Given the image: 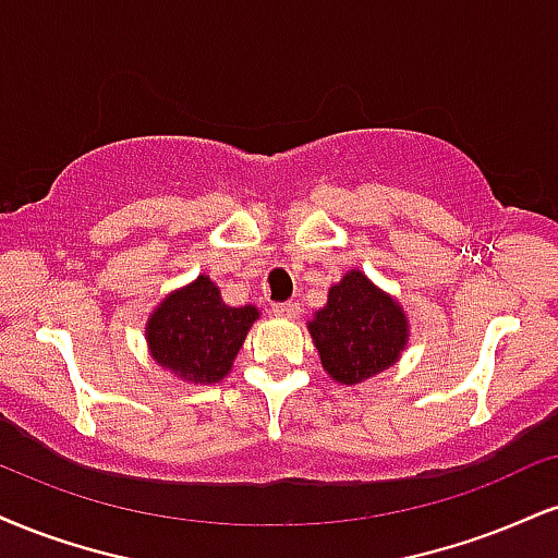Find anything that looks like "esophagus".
Here are the masks:
<instances>
[{
    "mask_svg": "<svg viewBox=\"0 0 558 558\" xmlns=\"http://www.w3.org/2000/svg\"><path fill=\"white\" fill-rule=\"evenodd\" d=\"M272 312L278 314V317H296L299 304L296 301H283V304H272Z\"/></svg>",
    "mask_w": 558,
    "mask_h": 558,
    "instance_id": "obj_1",
    "label": "esophagus"
}]
</instances>
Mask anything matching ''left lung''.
I'll list each match as a JSON object with an SVG mask.
<instances>
[{
    "label": "left lung",
    "instance_id": "1",
    "mask_svg": "<svg viewBox=\"0 0 558 558\" xmlns=\"http://www.w3.org/2000/svg\"><path fill=\"white\" fill-rule=\"evenodd\" d=\"M308 330L325 372L343 385L385 372L408 343L402 308L359 270L330 288L327 306L308 322Z\"/></svg>",
    "mask_w": 558,
    "mask_h": 558
}]
</instances>
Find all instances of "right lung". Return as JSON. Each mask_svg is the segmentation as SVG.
<instances>
[{"label": "right lung", "instance_id": "1", "mask_svg": "<svg viewBox=\"0 0 558 558\" xmlns=\"http://www.w3.org/2000/svg\"><path fill=\"white\" fill-rule=\"evenodd\" d=\"M254 306H226L218 286L199 275L192 286L171 293L153 312L145 335L153 359L186 381L210 385L231 372L239 348L244 345Z\"/></svg>", "mask_w": 558, "mask_h": 558}]
</instances>
